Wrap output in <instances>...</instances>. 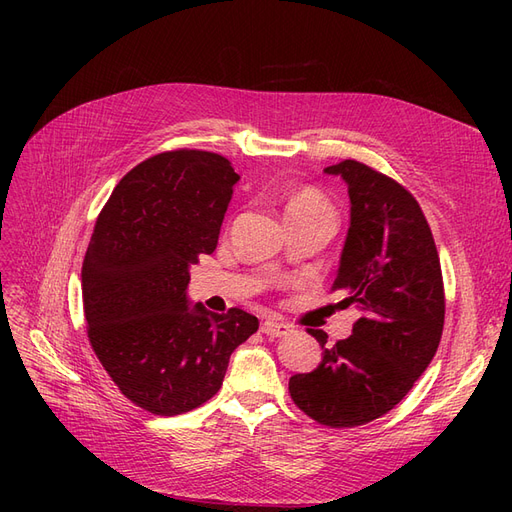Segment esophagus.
<instances>
[{
    "label": "esophagus",
    "mask_w": 512,
    "mask_h": 512,
    "mask_svg": "<svg viewBox=\"0 0 512 512\" xmlns=\"http://www.w3.org/2000/svg\"><path fill=\"white\" fill-rule=\"evenodd\" d=\"M260 331L265 333V335H271V337H284V335H290V333H292V329L288 327V324H284V322H277V320H267V322H262Z\"/></svg>",
    "instance_id": "obj_1"
}]
</instances>
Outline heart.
<instances>
[{
  "label": "heart",
  "instance_id": "b5f03b06",
  "mask_svg": "<svg viewBox=\"0 0 512 512\" xmlns=\"http://www.w3.org/2000/svg\"><path fill=\"white\" fill-rule=\"evenodd\" d=\"M284 215L290 218H312V215H329L335 218L329 198L312 185H301L284 194Z\"/></svg>",
  "mask_w": 512,
  "mask_h": 512
}]
</instances>
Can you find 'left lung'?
Returning a JSON list of instances; mask_svg holds the SVG:
<instances>
[{
  "mask_svg": "<svg viewBox=\"0 0 512 512\" xmlns=\"http://www.w3.org/2000/svg\"><path fill=\"white\" fill-rule=\"evenodd\" d=\"M324 173L348 185L350 228L333 290L361 318L335 346L309 329L322 361L292 376L288 391L316 423L342 429L393 410L429 367L444 329V282L425 213L404 185L356 160Z\"/></svg>",
  "mask_w": 512,
  "mask_h": 512,
  "instance_id": "left-lung-1",
  "label": "left lung"
}]
</instances>
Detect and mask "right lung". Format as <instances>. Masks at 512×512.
Listing matches in <instances>:
<instances>
[{"mask_svg":"<svg viewBox=\"0 0 512 512\" xmlns=\"http://www.w3.org/2000/svg\"><path fill=\"white\" fill-rule=\"evenodd\" d=\"M239 175L220 153H158L123 177L100 211L83 260L87 337L132 404L175 416L220 391L228 359L258 331L230 307H188L190 265L218 245Z\"/></svg>","mask_w":512,"mask_h":512,"instance_id":"1","label":"right lung"}]
</instances>
